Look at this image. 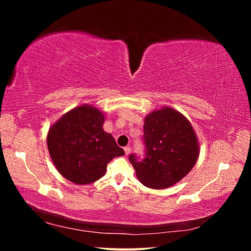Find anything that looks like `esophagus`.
<instances>
[{"mask_svg": "<svg viewBox=\"0 0 251 251\" xmlns=\"http://www.w3.org/2000/svg\"><path fill=\"white\" fill-rule=\"evenodd\" d=\"M125 153H126V155H128L131 153V148L130 147H126L125 148Z\"/></svg>", "mask_w": 251, "mask_h": 251, "instance_id": "1", "label": "esophagus"}]
</instances>
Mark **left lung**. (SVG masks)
Here are the masks:
<instances>
[{"mask_svg": "<svg viewBox=\"0 0 251 251\" xmlns=\"http://www.w3.org/2000/svg\"><path fill=\"white\" fill-rule=\"evenodd\" d=\"M147 157L130 156L136 176L149 188L164 189L183 179L198 161L200 147L194 127L183 114L170 107L150 112L144 118Z\"/></svg>", "mask_w": 251, "mask_h": 251, "instance_id": "1", "label": "left lung"}]
</instances>
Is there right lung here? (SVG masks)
Returning <instances> with one entry per match:
<instances>
[{
	"instance_id": "add662e5",
	"label": "right lung",
	"mask_w": 251,
	"mask_h": 251,
	"mask_svg": "<svg viewBox=\"0 0 251 251\" xmlns=\"http://www.w3.org/2000/svg\"><path fill=\"white\" fill-rule=\"evenodd\" d=\"M104 113L92 104H81L65 113L47 134L51 160L72 183L90 184L100 179L113 158L124 156L112 134L104 132Z\"/></svg>"
}]
</instances>
